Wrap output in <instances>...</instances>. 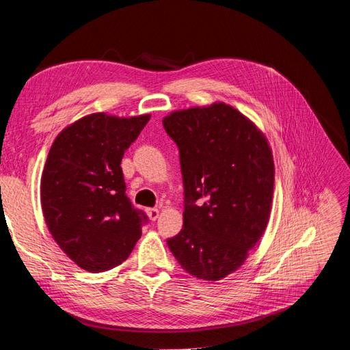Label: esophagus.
<instances>
[{"label":"esophagus","instance_id":"34e87169","mask_svg":"<svg viewBox=\"0 0 350 350\" xmlns=\"http://www.w3.org/2000/svg\"><path fill=\"white\" fill-rule=\"evenodd\" d=\"M146 214H148V217H149L152 221H155V220L159 217V210H158V208H148V210H146Z\"/></svg>","mask_w":350,"mask_h":350}]
</instances>
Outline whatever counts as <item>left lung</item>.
I'll return each mask as SVG.
<instances>
[{
    "label": "left lung",
    "instance_id": "left-lung-1",
    "mask_svg": "<svg viewBox=\"0 0 350 350\" xmlns=\"http://www.w3.org/2000/svg\"><path fill=\"white\" fill-rule=\"evenodd\" d=\"M180 152L183 228L167 239L187 273L219 281L244 265L271 217L275 165L263 131L225 102L163 120Z\"/></svg>",
    "mask_w": 350,
    "mask_h": 350
}]
</instances>
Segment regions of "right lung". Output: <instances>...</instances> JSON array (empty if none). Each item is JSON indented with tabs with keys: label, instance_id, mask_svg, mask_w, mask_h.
Here are the masks:
<instances>
[{
	"label": "right lung",
	"instance_id": "add662e5",
	"mask_svg": "<svg viewBox=\"0 0 350 350\" xmlns=\"http://www.w3.org/2000/svg\"><path fill=\"white\" fill-rule=\"evenodd\" d=\"M150 115L96 112L62 130L41 176V207L51 237L87 272H105L127 260L146 216L125 195L124 152Z\"/></svg>",
	"mask_w": 350,
	"mask_h": 350
}]
</instances>
